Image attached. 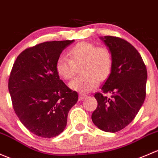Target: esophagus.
Masks as SVG:
<instances>
[{"label": "esophagus", "instance_id": "esophagus-1", "mask_svg": "<svg viewBox=\"0 0 158 158\" xmlns=\"http://www.w3.org/2000/svg\"><path fill=\"white\" fill-rule=\"evenodd\" d=\"M87 97V95H86V94H79V100H84L85 98Z\"/></svg>", "mask_w": 158, "mask_h": 158}]
</instances>
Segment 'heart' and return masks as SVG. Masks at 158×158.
<instances>
[{"instance_id":"heart-1","label":"heart","mask_w":158,"mask_h":158,"mask_svg":"<svg viewBox=\"0 0 158 158\" xmlns=\"http://www.w3.org/2000/svg\"><path fill=\"white\" fill-rule=\"evenodd\" d=\"M68 58L60 56L56 63L57 73L64 79H70L76 73V66L80 65L82 76H78L69 83L73 90L80 93L89 92L96 89L98 80L107 79L113 66V55L105 46L90 42H79L71 48Z\"/></svg>"}]
</instances>
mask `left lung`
Here are the masks:
<instances>
[{"label":"left lung","mask_w":158,"mask_h":158,"mask_svg":"<svg viewBox=\"0 0 158 158\" xmlns=\"http://www.w3.org/2000/svg\"><path fill=\"white\" fill-rule=\"evenodd\" d=\"M100 39L113 55L112 69L101 91L112 95L108 98L102 93L94 94L98 107L92 119L101 130L116 132L133 120L143 104L147 69L140 54L126 40L114 36Z\"/></svg>","instance_id":"1"}]
</instances>
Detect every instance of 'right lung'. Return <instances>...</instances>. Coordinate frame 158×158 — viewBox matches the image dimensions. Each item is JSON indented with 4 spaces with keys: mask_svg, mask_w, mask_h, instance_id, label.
<instances>
[{
    "mask_svg": "<svg viewBox=\"0 0 158 158\" xmlns=\"http://www.w3.org/2000/svg\"><path fill=\"white\" fill-rule=\"evenodd\" d=\"M74 40L46 41L23 51L13 64L8 89L13 107L24 127L42 138L65 129L78 93L60 79L56 63Z\"/></svg>",
    "mask_w": 158,
    "mask_h": 158,
    "instance_id": "1",
    "label": "right lung"
}]
</instances>
